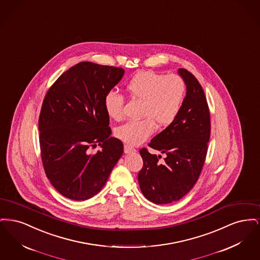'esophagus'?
Masks as SVG:
<instances>
[{"label": "esophagus", "instance_id": "1", "mask_svg": "<svg viewBox=\"0 0 260 260\" xmlns=\"http://www.w3.org/2000/svg\"><path fill=\"white\" fill-rule=\"evenodd\" d=\"M124 153H131V152H135L136 151V149L134 148V147H132V146H129V145H124Z\"/></svg>", "mask_w": 260, "mask_h": 260}]
</instances>
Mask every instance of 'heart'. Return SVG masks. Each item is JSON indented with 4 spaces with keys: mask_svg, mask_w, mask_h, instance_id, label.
<instances>
[{
    "mask_svg": "<svg viewBox=\"0 0 260 260\" xmlns=\"http://www.w3.org/2000/svg\"><path fill=\"white\" fill-rule=\"evenodd\" d=\"M126 90L132 99L142 101L140 120L129 121L116 129V136L129 145H138L155 132L156 124H173L181 111L185 98L183 79L176 74L140 71L129 79ZM105 110L114 120L124 117V95L111 90L104 99Z\"/></svg>",
    "mask_w": 260,
    "mask_h": 260,
    "instance_id": "heart-1",
    "label": "heart"
}]
</instances>
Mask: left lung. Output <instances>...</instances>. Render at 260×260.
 Returning <instances> with one entry per match:
<instances>
[{
	"label": "left lung",
	"mask_w": 260,
	"mask_h": 260,
	"mask_svg": "<svg viewBox=\"0 0 260 260\" xmlns=\"http://www.w3.org/2000/svg\"><path fill=\"white\" fill-rule=\"evenodd\" d=\"M186 85L181 111L173 124L153 137L149 147L161 156L141 148L143 167L138 183L144 197L158 205L176 202L193 188L203 170L210 136V109L203 87L191 72L180 68Z\"/></svg>",
	"instance_id": "left-lung-1"
}]
</instances>
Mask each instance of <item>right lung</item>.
Wrapping results in <instances>:
<instances>
[{
  "mask_svg": "<svg viewBox=\"0 0 260 260\" xmlns=\"http://www.w3.org/2000/svg\"><path fill=\"white\" fill-rule=\"evenodd\" d=\"M124 73L121 67L80 62L47 91L39 117L41 158L51 185L66 198L96 195L124 152L123 142L110 136L104 106ZM98 145L102 150L90 153Z\"/></svg>",
  "mask_w": 260,
  "mask_h": 260,
  "instance_id": "add662e5",
  "label": "right lung"
}]
</instances>
